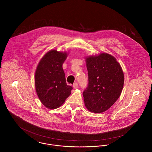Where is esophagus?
<instances>
[{
  "label": "esophagus",
  "instance_id": "esophagus-1",
  "mask_svg": "<svg viewBox=\"0 0 152 152\" xmlns=\"http://www.w3.org/2000/svg\"><path fill=\"white\" fill-rule=\"evenodd\" d=\"M78 87V83H75L73 84V88H74V89H77Z\"/></svg>",
  "mask_w": 152,
  "mask_h": 152
}]
</instances>
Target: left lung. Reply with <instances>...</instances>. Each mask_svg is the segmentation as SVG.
Here are the masks:
<instances>
[{
  "label": "left lung",
  "instance_id": "obj_1",
  "mask_svg": "<svg viewBox=\"0 0 152 152\" xmlns=\"http://www.w3.org/2000/svg\"><path fill=\"white\" fill-rule=\"evenodd\" d=\"M86 59L88 84L83 92L84 103L89 111L101 113L110 108L120 96L124 72L116 58L107 53Z\"/></svg>",
  "mask_w": 152,
  "mask_h": 152
}]
</instances>
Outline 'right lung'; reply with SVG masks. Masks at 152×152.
<instances>
[{
  "label": "right lung",
  "instance_id": "obj_1",
  "mask_svg": "<svg viewBox=\"0 0 152 152\" xmlns=\"http://www.w3.org/2000/svg\"><path fill=\"white\" fill-rule=\"evenodd\" d=\"M67 53L52 50L40 61L35 72V87L42 103L48 109H56L63 105L70 95L72 87L65 80L63 64Z\"/></svg>",
  "mask_w": 152,
  "mask_h": 152
}]
</instances>
